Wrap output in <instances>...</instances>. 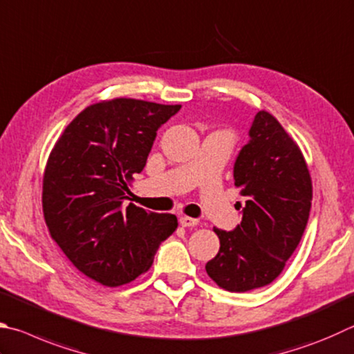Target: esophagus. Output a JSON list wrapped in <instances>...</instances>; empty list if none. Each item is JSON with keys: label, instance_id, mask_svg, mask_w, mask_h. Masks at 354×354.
Instances as JSON below:
<instances>
[{"label": "esophagus", "instance_id": "obj_1", "mask_svg": "<svg viewBox=\"0 0 354 354\" xmlns=\"http://www.w3.org/2000/svg\"><path fill=\"white\" fill-rule=\"evenodd\" d=\"M199 221L196 220V218H192V216H185V215H183V216H179V224H181L183 227H194V226H196Z\"/></svg>", "mask_w": 354, "mask_h": 354}]
</instances>
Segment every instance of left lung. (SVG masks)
Wrapping results in <instances>:
<instances>
[{"label": "left lung", "instance_id": "obj_1", "mask_svg": "<svg viewBox=\"0 0 354 354\" xmlns=\"http://www.w3.org/2000/svg\"><path fill=\"white\" fill-rule=\"evenodd\" d=\"M249 136L234 165L235 185L246 198L241 223L230 232L214 227L220 250L205 265L209 277L230 292L279 277L305 232L313 199L301 150L272 114L257 113Z\"/></svg>", "mask_w": 354, "mask_h": 354}]
</instances>
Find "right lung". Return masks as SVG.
I'll use <instances>...</instances> for the list:
<instances>
[{"instance_id":"add662e5","label":"right lung","mask_w":354,"mask_h":354,"mask_svg":"<svg viewBox=\"0 0 354 354\" xmlns=\"http://www.w3.org/2000/svg\"><path fill=\"white\" fill-rule=\"evenodd\" d=\"M181 105L119 97L86 106L48 158L43 215L68 260L97 283L115 288L149 271L159 244L175 232L171 214L130 203L128 184L144 170L158 128Z\"/></svg>"}]
</instances>
